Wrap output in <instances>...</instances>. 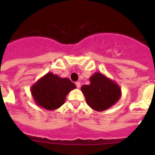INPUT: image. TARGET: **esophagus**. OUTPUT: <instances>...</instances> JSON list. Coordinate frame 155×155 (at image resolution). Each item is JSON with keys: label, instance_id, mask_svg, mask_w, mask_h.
I'll use <instances>...</instances> for the list:
<instances>
[{"label": "esophagus", "instance_id": "esophagus-1", "mask_svg": "<svg viewBox=\"0 0 155 155\" xmlns=\"http://www.w3.org/2000/svg\"><path fill=\"white\" fill-rule=\"evenodd\" d=\"M75 85H76V87H77L78 88H80V86H81V84H80V82H76L75 83Z\"/></svg>", "mask_w": 155, "mask_h": 155}]
</instances>
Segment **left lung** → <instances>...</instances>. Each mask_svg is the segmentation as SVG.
Segmentation results:
<instances>
[{
  "mask_svg": "<svg viewBox=\"0 0 155 155\" xmlns=\"http://www.w3.org/2000/svg\"><path fill=\"white\" fill-rule=\"evenodd\" d=\"M90 84L83 85L84 93L87 105L97 112L108 109L120 100V86L101 72H96L89 78Z\"/></svg>",
  "mask_w": 155,
  "mask_h": 155,
  "instance_id": "8db88e82",
  "label": "left lung"
}]
</instances>
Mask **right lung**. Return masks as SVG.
I'll return each instance as SVG.
<instances>
[{
	"mask_svg": "<svg viewBox=\"0 0 155 155\" xmlns=\"http://www.w3.org/2000/svg\"><path fill=\"white\" fill-rule=\"evenodd\" d=\"M75 87V84L68 78L48 72L31 86L30 92L37 105L54 110L65 103L67 95Z\"/></svg>",
	"mask_w": 155,
	"mask_h": 155,
	"instance_id": "1",
	"label": "right lung"
}]
</instances>
